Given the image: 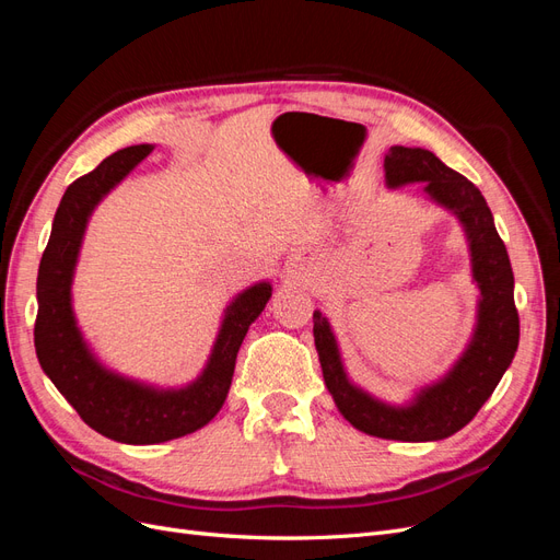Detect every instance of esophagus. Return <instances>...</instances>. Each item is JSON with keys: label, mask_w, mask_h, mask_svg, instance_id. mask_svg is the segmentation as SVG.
I'll return each mask as SVG.
<instances>
[{"label": "esophagus", "mask_w": 560, "mask_h": 560, "mask_svg": "<svg viewBox=\"0 0 560 560\" xmlns=\"http://www.w3.org/2000/svg\"><path fill=\"white\" fill-rule=\"evenodd\" d=\"M306 264H303V259L301 257H292L290 259V264H287V268H284V276L290 278V280H303L306 278Z\"/></svg>", "instance_id": "34e87169"}]
</instances>
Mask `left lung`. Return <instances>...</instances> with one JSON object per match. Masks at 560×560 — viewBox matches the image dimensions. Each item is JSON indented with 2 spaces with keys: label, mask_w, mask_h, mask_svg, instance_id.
<instances>
[{
  "label": "left lung",
  "mask_w": 560,
  "mask_h": 560,
  "mask_svg": "<svg viewBox=\"0 0 560 560\" xmlns=\"http://www.w3.org/2000/svg\"><path fill=\"white\" fill-rule=\"evenodd\" d=\"M383 167L387 189L422 184L434 206L460 222L469 245L471 280L479 287L471 338L446 374L416 389L406 404H387L348 378L329 319L319 311L313 313L315 348L334 404L352 428L395 442H439L477 416L514 360L518 348L514 273L488 202L467 177L420 147H389Z\"/></svg>",
  "instance_id": "obj_1"
}]
</instances>
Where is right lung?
<instances>
[{
	"mask_svg": "<svg viewBox=\"0 0 560 560\" xmlns=\"http://www.w3.org/2000/svg\"><path fill=\"white\" fill-rule=\"evenodd\" d=\"M154 144L116 151L93 173L67 186L54 217L37 276L35 348L44 374L89 428L121 444H161L191 434L222 409L235 358L254 319L273 294L268 280L254 282L226 306L210 358L200 376L182 387H156L116 374L97 360L72 308V282L89 219L114 186L121 184Z\"/></svg>",
	"mask_w": 560,
	"mask_h": 560,
	"instance_id": "add662e5",
	"label": "right lung"
}]
</instances>
